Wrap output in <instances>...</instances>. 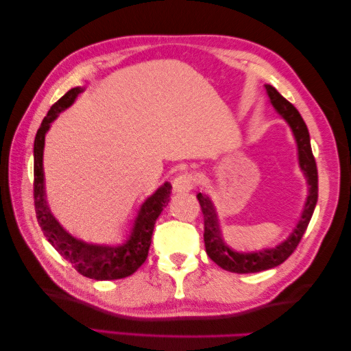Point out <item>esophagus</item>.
I'll return each instance as SVG.
<instances>
[{
    "instance_id": "esophagus-1",
    "label": "esophagus",
    "mask_w": 351,
    "mask_h": 351,
    "mask_svg": "<svg viewBox=\"0 0 351 351\" xmlns=\"http://www.w3.org/2000/svg\"><path fill=\"white\" fill-rule=\"evenodd\" d=\"M194 188V177L189 172H182L172 180V189L174 193H188Z\"/></svg>"
}]
</instances>
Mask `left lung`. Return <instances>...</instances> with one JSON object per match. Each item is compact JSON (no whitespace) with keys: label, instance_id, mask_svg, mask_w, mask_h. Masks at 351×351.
<instances>
[{"label":"left lung","instance_id":"8db88e82","mask_svg":"<svg viewBox=\"0 0 351 351\" xmlns=\"http://www.w3.org/2000/svg\"><path fill=\"white\" fill-rule=\"evenodd\" d=\"M266 91L269 99H271L272 107L288 123L289 129L292 130V135L295 138L298 166H300L303 176L306 179L308 196L295 227L292 228L289 237L285 241H281L278 245L267 247V249L263 250L238 252L233 250L232 247H228L222 238L219 216H217L213 200H211L208 194H197L200 208H202L204 213V241L206 254H208V256L217 266L234 274L263 272L267 271V269L277 267L281 263L288 260L292 252L297 249L303 233L306 232L308 223L311 221V216L314 213L315 204H317V166H315V160L311 151V140H309L306 124L300 117V113L297 112V108L289 101H286L272 85H266Z\"/></svg>","mask_w":351,"mask_h":351}]
</instances>
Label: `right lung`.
<instances>
[{"label": "right lung", "mask_w": 351, "mask_h": 351, "mask_svg": "<svg viewBox=\"0 0 351 351\" xmlns=\"http://www.w3.org/2000/svg\"><path fill=\"white\" fill-rule=\"evenodd\" d=\"M82 87H74L66 91L56 104L49 108L48 114L37 130L34 141V204L36 213L43 234L48 243L73 264L79 274L93 280H119L134 274L143 263L146 261L149 247H151L152 232L157 217L169 202L171 183L165 182L162 186L155 189L145 202L140 205L128 239L119 245L90 244L73 237L62 227V223L51 213L45 191V171H43V149L45 136L48 134L51 123L59 114L73 106Z\"/></svg>", "instance_id": "add662e5"}]
</instances>
